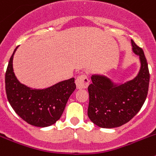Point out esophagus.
I'll return each mask as SVG.
<instances>
[{"mask_svg": "<svg viewBox=\"0 0 156 156\" xmlns=\"http://www.w3.org/2000/svg\"><path fill=\"white\" fill-rule=\"evenodd\" d=\"M76 85L77 89H85L89 85V80L86 74H81L76 80Z\"/></svg>", "mask_w": 156, "mask_h": 156, "instance_id": "esophagus-1", "label": "esophagus"}]
</instances>
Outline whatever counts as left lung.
I'll return each instance as SVG.
<instances>
[{
    "instance_id": "obj_1",
    "label": "left lung",
    "mask_w": 156,
    "mask_h": 156,
    "mask_svg": "<svg viewBox=\"0 0 156 156\" xmlns=\"http://www.w3.org/2000/svg\"><path fill=\"white\" fill-rule=\"evenodd\" d=\"M133 51L139 55L141 67L137 76L119 86L105 76L94 75L88 87L90 120L102 128L118 127L129 122L140 111L145 101L149 86L150 73L142 48L131 40Z\"/></svg>"
}]
</instances>
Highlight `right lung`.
I'll return each mask as SVG.
<instances>
[{
	"instance_id": "add662e5",
	"label": "right lung",
	"mask_w": 156,
	"mask_h": 156,
	"mask_svg": "<svg viewBox=\"0 0 156 156\" xmlns=\"http://www.w3.org/2000/svg\"><path fill=\"white\" fill-rule=\"evenodd\" d=\"M11 56L5 73L7 98L16 113L29 124L45 127L55 123L62 114L70 95L76 89L74 78L43 90H34L19 82L14 74Z\"/></svg>"
}]
</instances>
